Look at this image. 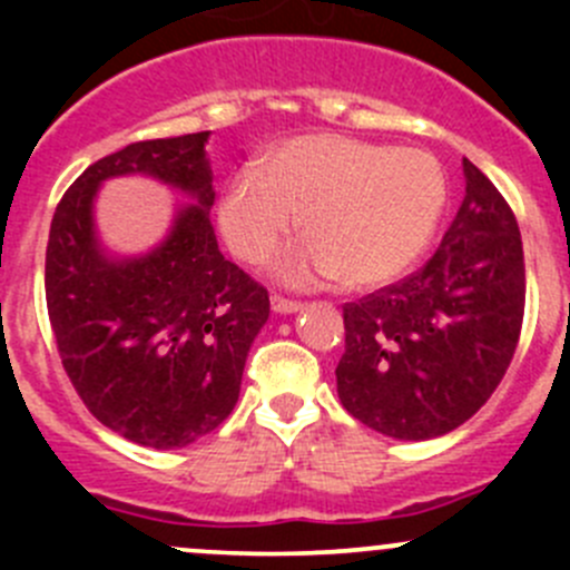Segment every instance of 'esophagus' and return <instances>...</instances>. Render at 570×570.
Segmentation results:
<instances>
[{"mask_svg":"<svg viewBox=\"0 0 570 570\" xmlns=\"http://www.w3.org/2000/svg\"><path fill=\"white\" fill-rule=\"evenodd\" d=\"M269 303H273V308L278 314H295L303 308V301H295V297H284V295H273L269 297Z\"/></svg>","mask_w":570,"mask_h":570,"instance_id":"esophagus-1","label":"esophagus"}]
</instances>
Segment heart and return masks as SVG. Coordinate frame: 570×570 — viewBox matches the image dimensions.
<instances>
[{
  "mask_svg": "<svg viewBox=\"0 0 570 570\" xmlns=\"http://www.w3.org/2000/svg\"><path fill=\"white\" fill-rule=\"evenodd\" d=\"M441 206L444 174L428 151L308 135L275 148L264 176L239 170L223 195L220 223L228 245L258 264L301 215L308 243L286 258V278L333 275L347 289H370L416 262Z\"/></svg>",
  "mask_w": 570,
  "mask_h": 570,
  "instance_id": "heart-1",
  "label": "heart"
}]
</instances>
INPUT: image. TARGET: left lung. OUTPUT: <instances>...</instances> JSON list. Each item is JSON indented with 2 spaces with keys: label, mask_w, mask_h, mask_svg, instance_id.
Returning a JSON list of instances; mask_svg holds the SVG:
<instances>
[{
  "label": "left lung",
  "mask_w": 570,
  "mask_h": 570,
  "mask_svg": "<svg viewBox=\"0 0 570 570\" xmlns=\"http://www.w3.org/2000/svg\"><path fill=\"white\" fill-rule=\"evenodd\" d=\"M465 198L441 248L396 284L344 303L342 405L405 441L461 428L497 392L519 347L527 273L504 195L463 159Z\"/></svg>",
  "instance_id": "8db88e82"
}]
</instances>
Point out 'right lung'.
<instances>
[{"instance_id":"obj_1","label":"right lung","mask_w":570,"mask_h":570,"mask_svg":"<svg viewBox=\"0 0 570 570\" xmlns=\"http://www.w3.org/2000/svg\"><path fill=\"white\" fill-rule=\"evenodd\" d=\"M209 131L140 140L90 165L57 204L46 245V308L79 400L135 444L176 450L234 411L269 295L217 248L204 142ZM148 173L189 191L171 237L154 254L109 263L89 206L109 175Z\"/></svg>"}]
</instances>
